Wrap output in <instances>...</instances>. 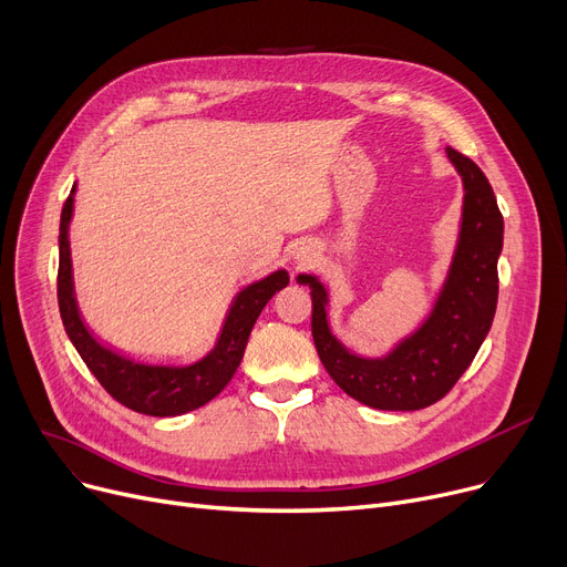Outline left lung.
I'll return each mask as SVG.
<instances>
[{"mask_svg": "<svg viewBox=\"0 0 567 567\" xmlns=\"http://www.w3.org/2000/svg\"><path fill=\"white\" fill-rule=\"evenodd\" d=\"M464 182V216L449 280L427 321L385 359L349 353L326 319V289L299 276L312 293V338L319 359L340 389L372 409L415 411L451 393L487 338L498 301L503 216L483 169L449 148Z\"/></svg>", "mask_w": 567, "mask_h": 567, "instance_id": "1", "label": "left lung"}]
</instances>
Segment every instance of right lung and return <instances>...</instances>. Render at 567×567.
<instances>
[{"label": "right lung", "instance_id": "right-lung-1", "mask_svg": "<svg viewBox=\"0 0 567 567\" xmlns=\"http://www.w3.org/2000/svg\"><path fill=\"white\" fill-rule=\"evenodd\" d=\"M73 193L64 202L62 223H59V274H56V301L62 312L64 329L82 355L86 368L99 379L103 389L124 406L146 415H178L212 402L229 379L250 338L252 326L271 301V296L289 285L287 271H276L268 278L246 287L236 296V301L225 319L220 340L216 349L188 368H154L140 365L122 359L110 349L101 347L92 333L86 331L75 306L73 280H71V250H69V223L73 216Z\"/></svg>", "mask_w": 567, "mask_h": 567}]
</instances>
